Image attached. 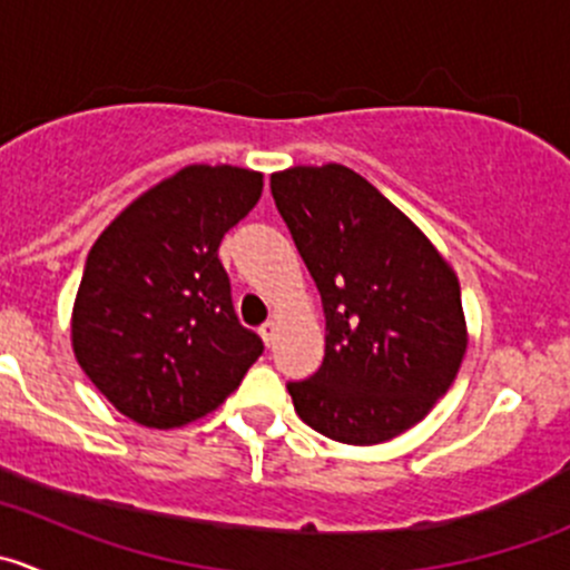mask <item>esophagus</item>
I'll list each match as a JSON object with an SVG mask.
<instances>
[{
  "label": "esophagus",
  "instance_id": "esophagus-1",
  "mask_svg": "<svg viewBox=\"0 0 570 570\" xmlns=\"http://www.w3.org/2000/svg\"><path fill=\"white\" fill-rule=\"evenodd\" d=\"M275 331H278L275 320H267L262 327H258V333H262V338H264V344H267V347L275 342Z\"/></svg>",
  "mask_w": 570,
  "mask_h": 570
}]
</instances>
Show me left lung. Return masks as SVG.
Returning <instances> with one entry per match:
<instances>
[{
  "mask_svg": "<svg viewBox=\"0 0 570 570\" xmlns=\"http://www.w3.org/2000/svg\"><path fill=\"white\" fill-rule=\"evenodd\" d=\"M269 189L325 312L322 366L286 383L297 416L353 446L405 433L461 370L455 273L381 189L344 165H297L269 176Z\"/></svg>",
  "mask_w": 570,
  "mask_h": 570,
  "instance_id": "left-lung-1",
  "label": "left lung"
}]
</instances>
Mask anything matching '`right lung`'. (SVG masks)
Listing matches in <instances>:
<instances>
[{
	"label": "right lung",
	"mask_w": 570,
	"mask_h": 570,
	"mask_svg": "<svg viewBox=\"0 0 570 570\" xmlns=\"http://www.w3.org/2000/svg\"><path fill=\"white\" fill-rule=\"evenodd\" d=\"M262 195V174L189 165L126 206L85 262L71 342L131 422L170 430L215 411L264 353L239 325L217 248Z\"/></svg>",
	"instance_id": "obj_1"
}]
</instances>
